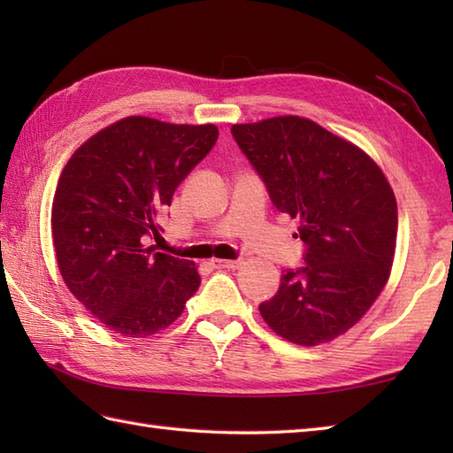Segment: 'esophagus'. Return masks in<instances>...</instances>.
<instances>
[{
  "instance_id": "esophagus-1",
  "label": "esophagus",
  "mask_w": 453,
  "mask_h": 453,
  "mask_svg": "<svg viewBox=\"0 0 453 453\" xmlns=\"http://www.w3.org/2000/svg\"><path fill=\"white\" fill-rule=\"evenodd\" d=\"M242 265V258H235V261H221V258H216V261H211V266L214 268H239Z\"/></svg>"
}]
</instances>
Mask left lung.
<instances>
[{
  "mask_svg": "<svg viewBox=\"0 0 453 453\" xmlns=\"http://www.w3.org/2000/svg\"><path fill=\"white\" fill-rule=\"evenodd\" d=\"M232 136L273 204L302 221L303 265L288 268L258 305L263 319L290 342H329L362 319L389 278L397 239L389 182L360 148L307 119L234 124Z\"/></svg>",
  "mask_w": 453,
  "mask_h": 453,
  "instance_id": "obj_1",
  "label": "left lung"
}]
</instances>
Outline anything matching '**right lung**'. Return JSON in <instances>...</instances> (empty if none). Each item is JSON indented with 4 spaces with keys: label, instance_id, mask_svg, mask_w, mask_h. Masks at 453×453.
<instances>
[{
    "label": "right lung",
    "instance_id": "1",
    "mask_svg": "<svg viewBox=\"0 0 453 453\" xmlns=\"http://www.w3.org/2000/svg\"><path fill=\"white\" fill-rule=\"evenodd\" d=\"M216 140L214 124L128 117L95 134L64 167L52 204L58 268L111 331L140 339L165 329L198 290L195 263L157 251L150 239Z\"/></svg>",
    "mask_w": 453,
    "mask_h": 453
}]
</instances>
